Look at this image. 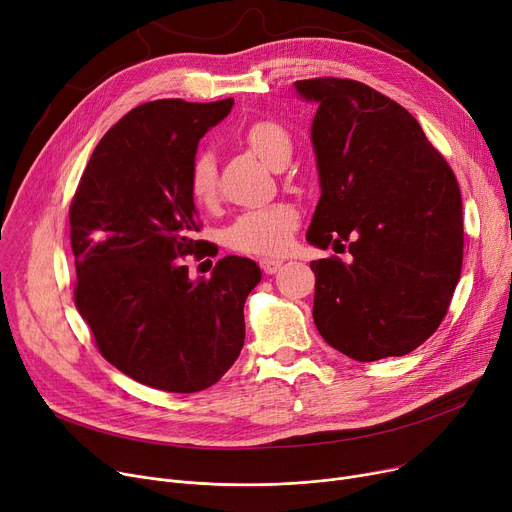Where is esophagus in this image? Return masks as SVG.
<instances>
[{"label":"esophagus","instance_id":"1","mask_svg":"<svg viewBox=\"0 0 512 512\" xmlns=\"http://www.w3.org/2000/svg\"><path fill=\"white\" fill-rule=\"evenodd\" d=\"M281 266H283L281 258H260V268L266 275H275Z\"/></svg>","mask_w":512,"mask_h":512}]
</instances>
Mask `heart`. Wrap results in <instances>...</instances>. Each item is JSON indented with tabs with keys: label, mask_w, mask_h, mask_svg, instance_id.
Listing matches in <instances>:
<instances>
[{
	"label": "heart",
	"mask_w": 512,
	"mask_h": 512,
	"mask_svg": "<svg viewBox=\"0 0 512 512\" xmlns=\"http://www.w3.org/2000/svg\"><path fill=\"white\" fill-rule=\"evenodd\" d=\"M246 142L254 153L275 167L291 155V138L277 122L260 119L246 130ZM190 192L196 202L206 204L217 192V163L213 153H200L190 171ZM299 215L291 204H268L250 208L227 227V244L244 254H279L287 248Z\"/></svg>",
	"instance_id": "b5f03b06"
}]
</instances>
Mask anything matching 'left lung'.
Here are the masks:
<instances>
[{
  "label": "left lung",
  "instance_id": "left-lung-1",
  "mask_svg": "<svg viewBox=\"0 0 512 512\" xmlns=\"http://www.w3.org/2000/svg\"><path fill=\"white\" fill-rule=\"evenodd\" d=\"M293 86L316 103L320 198L306 239L320 250L349 244L353 256L310 264L318 333L357 362L407 355L434 335L461 277L457 177L417 119L374 88L345 78Z\"/></svg>",
  "mask_w": 512,
  "mask_h": 512
}]
</instances>
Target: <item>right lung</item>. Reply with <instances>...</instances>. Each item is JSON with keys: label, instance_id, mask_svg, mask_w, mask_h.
I'll return each instance as SVG.
<instances>
[{"label": "right lung", "instance_id": "obj_1", "mask_svg": "<svg viewBox=\"0 0 512 512\" xmlns=\"http://www.w3.org/2000/svg\"><path fill=\"white\" fill-rule=\"evenodd\" d=\"M233 99H159L126 113L93 150L70 206L74 302L101 355L167 393H198L233 366L246 339L244 304L260 266L221 258L190 279L182 256L198 213L190 171L200 138Z\"/></svg>", "mask_w": 512, "mask_h": 512}]
</instances>
